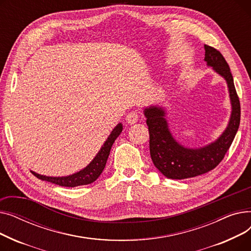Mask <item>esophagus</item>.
Returning a JSON list of instances; mask_svg holds the SVG:
<instances>
[{"mask_svg": "<svg viewBox=\"0 0 251 251\" xmlns=\"http://www.w3.org/2000/svg\"><path fill=\"white\" fill-rule=\"evenodd\" d=\"M138 121V116L136 113H129L126 116V122L129 125H133Z\"/></svg>", "mask_w": 251, "mask_h": 251, "instance_id": "1", "label": "esophagus"}]
</instances>
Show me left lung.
I'll use <instances>...</instances> for the list:
<instances>
[{
  "label": "left lung",
  "instance_id": "obj_1",
  "mask_svg": "<svg viewBox=\"0 0 251 251\" xmlns=\"http://www.w3.org/2000/svg\"><path fill=\"white\" fill-rule=\"evenodd\" d=\"M204 61L227 83L231 114L222 134L205 146L189 148L173 135L167 120L168 111L163 105L150 104L143 109L150 131V152L153 165L169 179L182 180L205 174L224 159L240 124V102L234 86L229 65L221 52L204 45Z\"/></svg>",
  "mask_w": 251,
  "mask_h": 251
}]
</instances>
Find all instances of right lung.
<instances>
[{"instance_id":"add662e5","label":"right lung","mask_w":251,"mask_h":251,"mask_svg":"<svg viewBox=\"0 0 251 251\" xmlns=\"http://www.w3.org/2000/svg\"><path fill=\"white\" fill-rule=\"evenodd\" d=\"M123 130V124L119 123L117 126L112 130L111 134L103 142L100 150L97 153V155L92 159V161L82 170L78 171V172L68 175V176H62V177H52V176H46L41 175L38 173L33 172L31 171L32 174L41 179L43 181H48L52 184H56V185L63 186V187H76V186H81V185H87L92 182H95L101 172L103 171L105 164H107L108 157L110 155L111 149L117 137L121 134Z\"/></svg>"}]
</instances>
